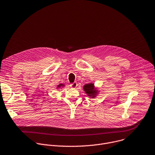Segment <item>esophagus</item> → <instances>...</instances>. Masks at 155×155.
I'll return each instance as SVG.
<instances>
[{
	"label": "esophagus",
	"instance_id": "obj_1",
	"mask_svg": "<svg viewBox=\"0 0 155 155\" xmlns=\"http://www.w3.org/2000/svg\"><path fill=\"white\" fill-rule=\"evenodd\" d=\"M78 86L77 82H74L73 83L71 84V87L72 88H76V87Z\"/></svg>",
	"mask_w": 155,
	"mask_h": 155
}]
</instances>
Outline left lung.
Returning <instances> with one entry per match:
<instances>
[{"mask_svg":"<svg viewBox=\"0 0 155 155\" xmlns=\"http://www.w3.org/2000/svg\"><path fill=\"white\" fill-rule=\"evenodd\" d=\"M84 91L86 92V94L92 97H94L95 93L97 92V91L94 90V84L92 83H89V84H85L83 87Z\"/></svg>","mask_w":155,"mask_h":155,"instance_id":"1","label":"left lung"}]
</instances>
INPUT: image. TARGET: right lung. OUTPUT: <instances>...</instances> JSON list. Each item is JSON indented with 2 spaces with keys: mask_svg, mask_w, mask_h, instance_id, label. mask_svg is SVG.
<instances>
[{
  "mask_svg": "<svg viewBox=\"0 0 155 155\" xmlns=\"http://www.w3.org/2000/svg\"><path fill=\"white\" fill-rule=\"evenodd\" d=\"M61 86H63V84H59V85L58 86V87H60Z\"/></svg>",
  "mask_w": 155,
  "mask_h": 155,
  "instance_id": "1",
  "label": "right lung"
}]
</instances>
